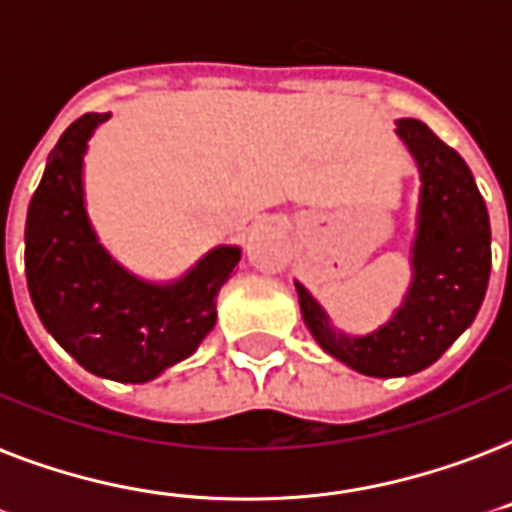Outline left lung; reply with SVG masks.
<instances>
[{"label":"left lung","instance_id":"1","mask_svg":"<svg viewBox=\"0 0 512 512\" xmlns=\"http://www.w3.org/2000/svg\"><path fill=\"white\" fill-rule=\"evenodd\" d=\"M397 134L421 171L419 230L413 241V284L405 303L376 333H335L317 300L298 284L300 311L317 343L365 376H413L473 325L489 287L491 228L475 179L462 155L421 120L405 117Z\"/></svg>","mask_w":512,"mask_h":512}]
</instances>
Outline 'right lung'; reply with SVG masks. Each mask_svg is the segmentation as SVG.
<instances>
[{
    "label": "right lung",
    "mask_w": 512,
    "mask_h": 512,
    "mask_svg": "<svg viewBox=\"0 0 512 512\" xmlns=\"http://www.w3.org/2000/svg\"><path fill=\"white\" fill-rule=\"evenodd\" d=\"M109 112L77 117L53 152L26 217V282L42 325L85 370L144 384L190 357L217 322V292L239 247H217L174 284H150L112 260L83 201V155Z\"/></svg>",
    "instance_id": "add662e5"
}]
</instances>
